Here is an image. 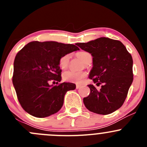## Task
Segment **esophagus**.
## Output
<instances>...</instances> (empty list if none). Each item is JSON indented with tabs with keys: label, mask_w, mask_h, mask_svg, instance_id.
Returning a JSON list of instances; mask_svg holds the SVG:
<instances>
[{
	"label": "esophagus",
	"mask_w": 147,
	"mask_h": 147,
	"mask_svg": "<svg viewBox=\"0 0 147 147\" xmlns=\"http://www.w3.org/2000/svg\"><path fill=\"white\" fill-rule=\"evenodd\" d=\"M80 87H81L80 84H76V88L77 89H79Z\"/></svg>",
	"instance_id": "esophagus-1"
}]
</instances>
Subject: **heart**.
<instances>
[{
    "instance_id": "b5f03b06",
    "label": "heart",
    "mask_w": 147,
    "mask_h": 147,
    "mask_svg": "<svg viewBox=\"0 0 147 147\" xmlns=\"http://www.w3.org/2000/svg\"><path fill=\"white\" fill-rule=\"evenodd\" d=\"M77 56L84 63L87 61L89 58L92 57L91 55L87 52L81 51L77 53ZM70 55L66 54L62 56L59 60V66L61 69H65L67 68L69 65ZM87 77V73L84 72H74V71H67L63 75V78L65 81L75 84H82L84 82V79Z\"/></svg>"
}]
</instances>
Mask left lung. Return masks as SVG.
<instances>
[{"mask_svg": "<svg viewBox=\"0 0 147 147\" xmlns=\"http://www.w3.org/2000/svg\"><path fill=\"white\" fill-rule=\"evenodd\" d=\"M77 45L92 56L89 78L102 84L100 90L89 84L90 94L83 98L86 108L99 115L112 113L125 101L133 82L131 55L120 41L105 37Z\"/></svg>", "mask_w": 147, "mask_h": 147, "instance_id": "8db88e82", "label": "left lung"}]
</instances>
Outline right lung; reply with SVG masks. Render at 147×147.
Masks as SVG:
<instances>
[{
    "instance_id": "right-lung-1",
    "label": "right lung",
    "mask_w": 147,
    "mask_h": 147,
    "mask_svg": "<svg viewBox=\"0 0 147 147\" xmlns=\"http://www.w3.org/2000/svg\"><path fill=\"white\" fill-rule=\"evenodd\" d=\"M79 50L72 44L33 41L18 53L13 64V84L18 101L26 112L43 118L61 109L66 92L75 90L76 85L63 82L53 86L49 82L61 81L60 57Z\"/></svg>"
}]
</instances>
